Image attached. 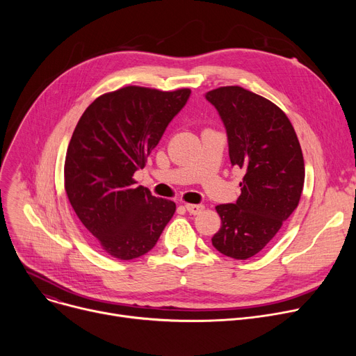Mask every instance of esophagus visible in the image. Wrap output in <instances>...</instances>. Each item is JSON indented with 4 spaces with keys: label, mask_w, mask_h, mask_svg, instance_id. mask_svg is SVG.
Listing matches in <instances>:
<instances>
[{
    "label": "esophagus",
    "mask_w": 356,
    "mask_h": 356,
    "mask_svg": "<svg viewBox=\"0 0 356 356\" xmlns=\"http://www.w3.org/2000/svg\"><path fill=\"white\" fill-rule=\"evenodd\" d=\"M184 208L191 215H199L204 209L203 204H192V203H186Z\"/></svg>",
    "instance_id": "obj_1"
}]
</instances>
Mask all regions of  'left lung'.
<instances>
[{
	"instance_id": "8db88e82",
	"label": "left lung",
	"mask_w": 356,
	"mask_h": 356,
	"mask_svg": "<svg viewBox=\"0 0 356 356\" xmlns=\"http://www.w3.org/2000/svg\"><path fill=\"white\" fill-rule=\"evenodd\" d=\"M227 129L232 167L244 172L235 203L218 204L220 229L212 245L223 255L247 259L275 236L300 200L305 160L296 131L271 101L241 86L204 95Z\"/></svg>"
}]
</instances>
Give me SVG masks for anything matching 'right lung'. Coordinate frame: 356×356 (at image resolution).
<instances>
[{"instance_id": "add662e5", "label": "right lung", "mask_w": 356, "mask_h": 356, "mask_svg": "<svg viewBox=\"0 0 356 356\" xmlns=\"http://www.w3.org/2000/svg\"><path fill=\"white\" fill-rule=\"evenodd\" d=\"M191 89L125 86L93 101L70 138L65 189L83 227L111 257L134 259L157 244L176 212L133 179L145 165Z\"/></svg>"}]
</instances>
